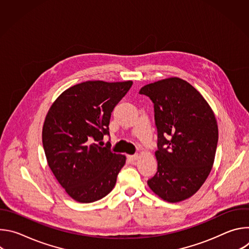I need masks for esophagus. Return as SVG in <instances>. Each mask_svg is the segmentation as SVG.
<instances>
[{
  "label": "esophagus",
  "instance_id": "34e87169",
  "mask_svg": "<svg viewBox=\"0 0 249 249\" xmlns=\"http://www.w3.org/2000/svg\"><path fill=\"white\" fill-rule=\"evenodd\" d=\"M128 159L131 160V161H135L139 159V155L136 154V155H132V156H128Z\"/></svg>",
  "mask_w": 249,
  "mask_h": 249
}]
</instances>
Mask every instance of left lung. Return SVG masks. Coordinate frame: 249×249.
I'll list each match as a JSON object with an SVG mask.
<instances>
[{"mask_svg":"<svg viewBox=\"0 0 249 249\" xmlns=\"http://www.w3.org/2000/svg\"><path fill=\"white\" fill-rule=\"evenodd\" d=\"M139 92L154 102L158 129V171L148 185L169 203L186 200L214 164L219 139L215 114L202 94L179 78L146 85Z\"/></svg>","mask_w":249,"mask_h":249,"instance_id":"8db88e82","label":"left lung"}]
</instances>
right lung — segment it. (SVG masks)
Masks as SVG:
<instances>
[{"instance_id":"obj_1","label":"right lung","mask_w":249,"mask_h":249,"mask_svg":"<svg viewBox=\"0 0 249 249\" xmlns=\"http://www.w3.org/2000/svg\"><path fill=\"white\" fill-rule=\"evenodd\" d=\"M132 81H88L63 91L53 102L42 129L46 160L60 185L80 203H91L107 195L126 162L97 144L109 135L108 125L116 104L132 87Z\"/></svg>"}]
</instances>
